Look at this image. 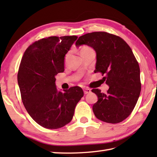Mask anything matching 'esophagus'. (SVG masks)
I'll list each match as a JSON object with an SVG mask.
<instances>
[{
    "mask_svg": "<svg viewBox=\"0 0 157 157\" xmlns=\"http://www.w3.org/2000/svg\"><path fill=\"white\" fill-rule=\"evenodd\" d=\"M84 94H89V93H91V89H84Z\"/></svg>",
    "mask_w": 157,
    "mask_h": 157,
    "instance_id": "obj_1",
    "label": "esophagus"
}]
</instances>
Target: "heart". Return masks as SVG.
<instances>
[{
  "label": "heart",
  "mask_w": 157,
  "mask_h": 157,
  "mask_svg": "<svg viewBox=\"0 0 157 157\" xmlns=\"http://www.w3.org/2000/svg\"><path fill=\"white\" fill-rule=\"evenodd\" d=\"M87 48H89V47H83V48H82V50H84V49H87ZM68 55H69V52L68 53L67 55H66V57H68Z\"/></svg>",
  "instance_id": "1"
}]
</instances>
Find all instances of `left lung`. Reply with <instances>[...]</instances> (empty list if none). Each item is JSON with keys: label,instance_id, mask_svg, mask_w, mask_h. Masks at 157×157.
<instances>
[{"label": "left lung", "instance_id": "obj_1", "mask_svg": "<svg viewBox=\"0 0 157 157\" xmlns=\"http://www.w3.org/2000/svg\"><path fill=\"white\" fill-rule=\"evenodd\" d=\"M86 45L96 53L95 73H102L109 88L107 94L92 89L98 102L93 106L95 117L108 123H121L128 117L139 99L141 84L139 63L123 39L105 32L79 37L75 46Z\"/></svg>", "mask_w": 157, "mask_h": 157}]
</instances>
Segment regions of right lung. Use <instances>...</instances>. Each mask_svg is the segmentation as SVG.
<instances>
[{
  "instance_id": "add662e5",
  "label": "right lung",
  "mask_w": 157,
  "mask_h": 157,
  "mask_svg": "<svg viewBox=\"0 0 157 157\" xmlns=\"http://www.w3.org/2000/svg\"><path fill=\"white\" fill-rule=\"evenodd\" d=\"M77 36H50L31 44L24 52L17 79L21 99L32 118L55 129L72 120L84 92L79 86L58 91L55 75L64 71V57Z\"/></svg>"
}]
</instances>
